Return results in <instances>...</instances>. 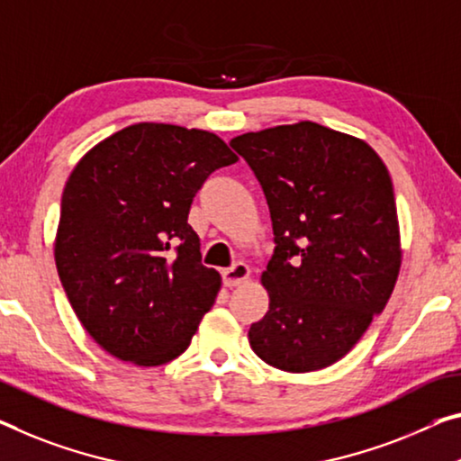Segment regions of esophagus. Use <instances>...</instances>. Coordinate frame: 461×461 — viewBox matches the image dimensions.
Here are the masks:
<instances>
[{"mask_svg": "<svg viewBox=\"0 0 461 461\" xmlns=\"http://www.w3.org/2000/svg\"><path fill=\"white\" fill-rule=\"evenodd\" d=\"M249 274H251L249 266L243 264V261H239V264H235L232 267H229V270L222 272V280L226 286L232 288V286H239V285H243V282H247Z\"/></svg>", "mask_w": 461, "mask_h": 461, "instance_id": "1", "label": "esophagus"}]
</instances>
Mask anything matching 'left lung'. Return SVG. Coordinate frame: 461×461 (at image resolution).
<instances>
[{
	"instance_id": "8db88e82",
	"label": "left lung",
	"mask_w": 461,
	"mask_h": 461,
	"mask_svg": "<svg viewBox=\"0 0 461 461\" xmlns=\"http://www.w3.org/2000/svg\"><path fill=\"white\" fill-rule=\"evenodd\" d=\"M270 206V294L249 344L264 363L311 373L346 357L381 313L402 266L392 176L365 140L299 122L230 140Z\"/></svg>"
}]
</instances>
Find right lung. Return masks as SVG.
I'll use <instances>...</instances> for the list:
<instances>
[{
	"label": "right lung",
	"instance_id": "obj_1",
	"mask_svg": "<svg viewBox=\"0 0 461 461\" xmlns=\"http://www.w3.org/2000/svg\"><path fill=\"white\" fill-rule=\"evenodd\" d=\"M239 157L216 133L123 127L63 187L55 266L74 313L119 360L158 366L187 350L221 290L187 224L203 181Z\"/></svg>",
	"mask_w": 461,
	"mask_h": 461
}]
</instances>
